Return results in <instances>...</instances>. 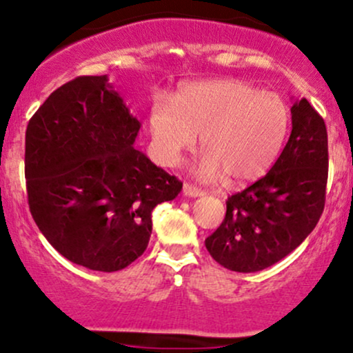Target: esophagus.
<instances>
[{
    "label": "esophagus",
    "mask_w": 353,
    "mask_h": 353,
    "mask_svg": "<svg viewBox=\"0 0 353 353\" xmlns=\"http://www.w3.org/2000/svg\"><path fill=\"white\" fill-rule=\"evenodd\" d=\"M182 190H184L185 196H189V197H199L204 194V190H202L201 188H197V185L190 184V182H184V188H182Z\"/></svg>",
    "instance_id": "esophagus-1"
}]
</instances>
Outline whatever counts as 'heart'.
<instances>
[{
	"label": "heart",
	"instance_id": "heart-1",
	"mask_svg": "<svg viewBox=\"0 0 353 353\" xmlns=\"http://www.w3.org/2000/svg\"><path fill=\"white\" fill-rule=\"evenodd\" d=\"M149 125L164 163L176 164L201 134L197 176L216 181L224 172L229 182H244L264 174L279 156L290 108L281 94L245 81H202L182 89L172 103L154 101Z\"/></svg>",
	"mask_w": 353,
	"mask_h": 353
}]
</instances>
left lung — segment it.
Here are the masks:
<instances>
[{"instance_id": "8db88e82", "label": "left lung", "mask_w": 353, "mask_h": 353, "mask_svg": "<svg viewBox=\"0 0 353 353\" xmlns=\"http://www.w3.org/2000/svg\"><path fill=\"white\" fill-rule=\"evenodd\" d=\"M292 132L270 171L225 201L222 224L205 239L212 259L234 272H257L302 244L325 208L329 143L322 116L294 104Z\"/></svg>"}]
</instances>
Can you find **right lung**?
I'll return each instance as SVG.
<instances>
[{"label": "right lung", "instance_id": "right-lung-1", "mask_svg": "<svg viewBox=\"0 0 353 353\" xmlns=\"http://www.w3.org/2000/svg\"><path fill=\"white\" fill-rule=\"evenodd\" d=\"M106 76L52 91L26 128L24 176L36 225L61 255L114 272L144 254L152 210L182 182L134 149L141 123Z\"/></svg>", "mask_w": 353, "mask_h": 353}]
</instances>
